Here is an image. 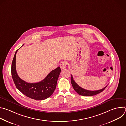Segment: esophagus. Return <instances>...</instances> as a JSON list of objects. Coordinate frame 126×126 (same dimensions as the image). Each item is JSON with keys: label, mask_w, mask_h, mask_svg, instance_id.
Returning a JSON list of instances; mask_svg holds the SVG:
<instances>
[{"label": "esophagus", "mask_w": 126, "mask_h": 126, "mask_svg": "<svg viewBox=\"0 0 126 126\" xmlns=\"http://www.w3.org/2000/svg\"><path fill=\"white\" fill-rule=\"evenodd\" d=\"M67 62L66 61H62L60 64V67L61 69H64L66 68Z\"/></svg>", "instance_id": "34e87169"}]
</instances>
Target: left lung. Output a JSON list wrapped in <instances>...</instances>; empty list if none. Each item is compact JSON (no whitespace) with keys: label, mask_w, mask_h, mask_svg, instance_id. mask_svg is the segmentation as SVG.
<instances>
[{"label":"left lung","mask_w":126,"mask_h":126,"mask_svg":"<svg viewBox=\"0 0 126 126\" xmlns=\"http://www.w3.org/2000/svg\"><path fill=\"white\" fill-rule=\"evenodd\" d=\"M71 77V82L72 84V85L73 86V89L79 95L83 96H92L95 95H97L101 92H102L106 88L107 86L104 87V88L99 90L96 91H90V90H87L84 89L82 88V87H80L73 80V76L72 75Z\"/></svg>","instance_id":"left-lung-1"}]
</instances>
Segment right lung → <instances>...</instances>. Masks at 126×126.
<instances>
[{
	"instance_id": "obj_1",
	"label": "right lung",
	"mask_w": 126,
	"mask_h": 126,
	"mask_svg": "<svg viewBox=\"0 0 126 126\" xmlns=\"http://www.w3.org/2000/svg\"><path fill=\"white\" fill-rule=\"evenodd\" d=\"M15 52L11 65L12 77L16 88L26 96L36 100H43L50 97L56 89L61 69L59 67L52 70L41 82L29 83L22 80L18 75L15 66Z\"/></svg>"
}]
</instances>
